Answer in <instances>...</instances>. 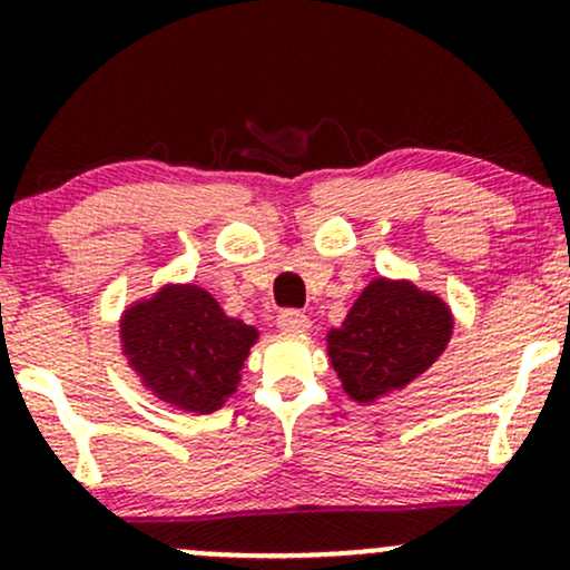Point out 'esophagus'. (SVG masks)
<instances>
[{"mask_svg":"<svg viewBox=\"0 0 570 570\" xmlns=\"http://www.w3.org/2000/svg\"><path fill=\"white\" fill-rule=\"evenodd\" d=\"M277 326L283 328V332H287V334H307L309 326H312V321H309L307 315H304V312L285 309L283 315L277 317Z\"/></svg>","mask_w":570,"mask_h":570,"instance_id":"obj_1","label":"esophagus"}]
</instances>
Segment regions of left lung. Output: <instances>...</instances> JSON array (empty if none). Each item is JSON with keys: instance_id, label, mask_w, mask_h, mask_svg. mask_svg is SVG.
Wrapping results in <instances>:
<instances>
[{"instance_id": "left-lung-1", "label": "left lung", "mask_w": 570, "mask_h": 570, "mask_svg": "<svg viewBox=\"0 0 570 570\" xmlns=\"http://www.w3.org/2000/svg\"><path fill=\"white\" fill-rule=\"evenodd\" d=\"M454 312L440 293L410 279L375 277L342 326L328 328L326 353L342 391L361 405L407 389L445 353Z\"/></svg>"}]
</instances>
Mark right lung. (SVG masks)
<instances>
[{
  "label": "right lung",
  "mask_w": 570,
  "mask_h": 570,
  "mask_svg": "<svg viewBox=\"0 0 570 570\" xmlns=\"http://www.w3.org/2000/svg\"><path fill=\"white\" fill-rule=\"evenodd\" d=\"M258 328L225 315L195 283H165L127 304L119 317L121 356L151 396L181 413H214L236 394Z\"/></svg>",
  "instance_id": "obj_1"
}]
</instances>
